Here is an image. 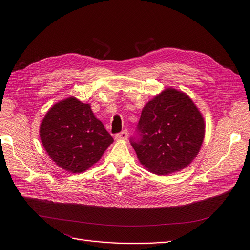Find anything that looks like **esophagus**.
<instances>
[{"label": "esophagus", "mask_w": 250, "mask_h": 250, "mask_svg": "<svg viewBox=\"0 0 250 250\" xmlns=\"http://www.w3.org/2000/svg\"><path fill=\"white\" fill-rule=\"evenodd\" d=\"M126 138H127V130L126 129H125L122 132L115 135L116 140H125Z\"/></svg>", "instance_id": "1"}]
</instances>
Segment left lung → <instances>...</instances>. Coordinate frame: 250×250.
Here are the masks:
<instances>
[{
    "instance_id": "8db88e82",
    "label": "left lung",
    "mask_w": 250,
    "mask_h": 250,
    "mask_svg": "<svg viewBox=\"0 0 250 250\" xmlns=\"http://www.w3.org/2000/svg\"><path fill=\"white\" fill-rule=\"evenodd\" d=\"M137 129L140 140H131V146L140 164L166 176L183 170L197 157L206 125L193 100L168 87L146 104Z\"/></svg>"
}]
</instances>
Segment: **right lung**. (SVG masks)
Returning <instances> with one entry per match:
<instances>
[{
    "label": "right lung",
    "instance_id": "add662e5",
    "mask_svg": "<svg viewBox=\"0 0 250 250\" xmlns=\"http://www.w3.org/2000/svg\"><path fill=\"white\" fill-rule=\"evenodd\" d=\"M40 135L48 156L69 173H82L97 163L114 138L76 97L54 104L42 121Z\"/></svg>",
    "mask_w": 250,
    "mask_h": 250
}]
</instances>
